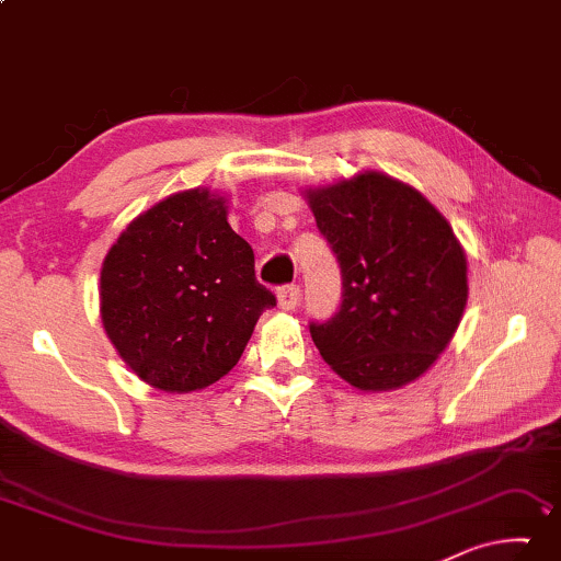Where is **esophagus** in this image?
Here are the masks:
<instances>
[{
	"mask_svg": "<svg viewBox=\"0 0 561 561\" xmlns=\"http://www.w3.org/2000/svg\"><path fill=\"white\" fill-rule=\"evenodd\" d=\"M277 299H279V309L291 312V309H297L299 305V287L297 284H287V287H282L277 291Z\"/></svg>",
	"mask_w": 561,
	"mask_h": 561,
	"instance_id": "esophagus-1",
	"label": "esophagus"
}]
</instances>
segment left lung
Here are the masks:
<instances>
[{
	"label": "left lung",
	"instance_id": "obj_1",
	"mask_svg": "<svg viewBox=\"0 0 561 561\" xmlns=\"http://www.w3.org/2000/svg\"><path fill=\"white\" fill-rule=\"evenodd\" d=\"M307 202L342 270L340 312L309 324L319 354L364 392L422 377L467 307V256L449 221L381 172L309 190Z\"/></svg>",
	"mask_w": 561,
	"mask_h": 561
}]
</instances>
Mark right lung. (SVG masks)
Here are the masks:
<instances>
[{"label":"right lung","mask_w":561,"mask_h":561,"mask_svg":"<svg viewBox=\"0 0 561 561\" xmlns=\"http://www.w3.org/2000/svg\"><path fill=\"white\" fill-rule=\"evenodd\" d=\"M104 332L135 375L162 392L215 385L242 357L277 297L227 221L225 197L186 190L124 229L102 264Z\"/></svg>","instance_id":"right-lung-1"}]
</instances>
